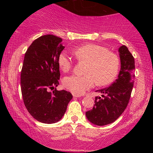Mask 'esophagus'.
<instances>
[{
    "mask_svg": "<svg viewBox=\"0 0 153 153\" xmlns=\"http://www.w3.org/2000/svg\"><path fill=\"white\" fill-rule=\"evenodd\" d=\"M73 96L74 98H79V97H81V95H78V94H73Z\"/></svg>",
    "mask_w": 153,
    "mask_h": 153,
    "instance_id": "esophagus-1",
    "label": "esophagus"
}]
</instances>
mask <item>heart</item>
<instances>
[{
	"label": "heart",
	"instance_id": "1",
	"mask_svg": "<svg viewBox=\"0 0 153 153\" xmlns=\"http://www.w3.org/2000/svg\"><path fill=\"white\" fill-rule=\"evenodd\" d=\"M73 53L78 60L88 62L85 70L86 75H72L63 79V85L74 94H82L92 88L95 82L98 85H108L118 74L119 57L105 47L85 44L75 49ZM57 63L64 73L69 71L73 66V60L66 52L59 54Z\"/></svg>",
	"mask_w": 153,
	"mask_h": 153
}]
</instances>
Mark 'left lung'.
I'll return each instance as SVG.
<instances>
[{"instance_id": "left-lung-1", "label": "left lung", "mask_w": 153, "mask_h": 153, "mask_svg": "<svg viewBox=\"0 0 153 153\" xmlns=\"http://www.w3.org/2000/svg\"><path fill=\"white\" fill-rule=\"evenodd\" d=\"M121 69L118 78L109 87L97 90L101 97L96 96L93 108L85 112L88 120L98 126L115 122L127 108L134 85V58L128 48H119Z\"/></svg>"}]
</instances>
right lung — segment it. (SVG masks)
Wrapping results in <instances>:
<instances>
[{
    "instance_id": "obj_1",
    "label": "right lung",
    "mask_w": 153,
    "mask_h": 153,
    "mask_svg": "<svg viewBox=\"0 0 153 153\" xmlns=\"http://www.w3.org/2000/svg\"><path fill=\"white\" fill-rule=\"evenodd\" d=\"M64 48L61 38L44 35L31 43L24 56L21 73L23 100L29 114L42 123L59 122L73 99L68 91L56 89L60 76L57 58Z\"/></svg>"
}]
</instances>
